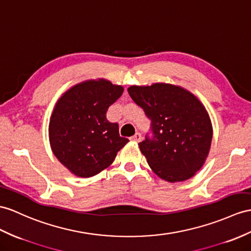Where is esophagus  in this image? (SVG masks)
I'll return each mask as SVG.
<instances>
[{"label": "esophagus", "instance_id": "obj_1", "mask_svg": "<svg viewBox=\"0 0 251 251\" xmlns=\"http://www.w3.org/2000/svg\"><path fill=\"white\" fill-rule=\"evenodd\" d=\"M131 140H132V142H134V143H139L140 140H142V135H140L139 133H136L135 135L131 137Z\"/></svg>", "mask_w": 251, "mask_h": 251}]
</instances>
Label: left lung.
<instances>
[{
  "mask_svg": "<svg viewBox=\"0 0 251 251\" xmlns=\"http://www.w3.org/2000/svg\"><path fill=\"white\" fill-rule=\"evenodd\" d=\"M129 95L151 120L152 139L139 150L156 176L167 182L191 179L203 166L211 149L213 126L198 98L178 85H132Z\"/></svg>",
  "mask_w": 251,
  "mask_h": 251,
  "instance_id": "1",
  "label": "left lung"
}]
</instances>
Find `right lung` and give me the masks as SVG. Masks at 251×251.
Masks as SVG:
<instances>
[{"instance_id":"right-lung-1","label":"right lung","mask_w":251,"mask_h":251,"mask_svg":"<svg viewBox=\"0 0 251 251\" xmlns=\"http://www.w3.org/2000/svg\"><path fill=\"white\" fill-rule=\"evenodd\" d=\"M124 86L106 78L86 79L60 96L49 122L53 154L79 178H90L111 165L129 143L106 112L124 93Z\"/></svg>"}]
</instances>
